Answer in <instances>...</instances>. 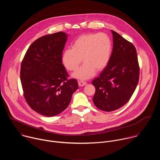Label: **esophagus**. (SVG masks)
I'll return each instance as SVG.
<instances>
[{
  "label": "esophagus",
  "mask_w": 160,
  "mask_h": 160,
  "mask_svg": "<svg viewBox=\"0 0 160 160\" xmlns=\"http://www.w3.org/2000/svg\"><path fill=\"white\" fill-rule=\"evenodd\" d=\"M87 84V83L85 82H83V81H78V85L80 87H83L84 85H85Z\"/></svg>",
  "instance_id": "esophagus-1"
}]
</instances>
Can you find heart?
<instances>
[{"instance_id": "1", "label": "heart", "mask_w": 160, "mask_h": 160, "mask_svg": "<svg viewBox=\"0 0 160 160\" xmlns=\"http://www.w3.org/2000/svg\"><path fill=\"white\" fill-rule=\"evenodd\" d=\"M111 49V42L107 35L102 33L84 34L74 41L71 49L64 51L62 61L67 70L75 71L82 60L83 64L72 77L87 80L92 77L96 71L100 72L106 67Z\"/></svg>"}]
</instances>
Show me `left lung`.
<instances>
[{"label":"left lung","instance_id":"8db88e82","mask_svg":"<svg viewBox=\"0 0 160 160\" xmlns=\"http://www.w3.org/2000/svg\"><path fill=\"white\" fill-rule=\"evenodd\" d=\"M113 48L107 66L92 83L96 87L93 102L104 111L117 110L130 99L138 85L139 66L134 45L111 30Z\"/></svg>","mask_w":160,"mask_h":160}]
</instances>
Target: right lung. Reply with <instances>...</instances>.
Listing matches in <instances>:
<instances>
[{
	"instance_id": "right-lung-1",
	"label": "right lung",
	"mask_w": 160,
	"mask_h": 160,
	"mask_svg": "<svg viewBox=\"0 0 160 160\" xmlns=\"http://www.w3.org/2000/svg\"><path fill=\"white\" fill-rule=\"evenodd\" d=\"M68 36L57 32L33 42L21 62L20 78L25 98L30 108L46 117H54L70 104L78 88L75 79H67L62 54Z\"/></svg>"
}]
</instances>
